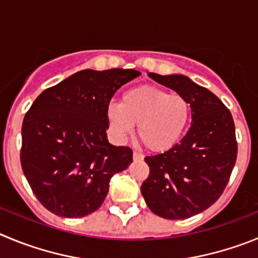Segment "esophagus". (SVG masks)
Returning a JSON list of instances; mask_svg holds the SVG:
<instances>
[{
    "label": "esophagus",
    "instance_id": "1",
    "mask_svg": "<svg viewBox=\"0 0 258 258\" xmlns=\"http://www.w3.org/2000/svg\"><path fill=\"white\" fill-rule=\"evenodd\" d=\"M132 157H134L135 161H143L144 159V155L139 152H134V155H132Z\"/></svg>",
    "mask_w": 258,
    "mask_h": 258
}]
</instances>
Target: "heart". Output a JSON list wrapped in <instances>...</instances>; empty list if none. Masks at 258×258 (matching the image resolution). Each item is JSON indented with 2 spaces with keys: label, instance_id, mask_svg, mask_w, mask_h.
Returning a JSON list of instances; mask_svg holds the SVG:
<instances>
[{
  "label": "heart",
  "instance_id": "b5f03b06",
  "mask_svg": "<svg viewBox=\"0 0 258 258\" xmlns=\"http://www.w3.org/2000/svg\"><path fill=\"white\" fill-rule=\"evenodd\" d=\"M109 126L123 140L138 123V136L153 152H164L181 139L190 119V105L178 94L154 86H138L122 95L120 103L106 108Z\"/></svg>",
  "mask_w": 258,
  "mask_h": 258
}]
</instances>
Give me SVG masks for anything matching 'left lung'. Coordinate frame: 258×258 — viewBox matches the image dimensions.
Masks as SVG:
<instances>
[{
    "label": "left lung",
    "mask_w": 258,
    "mask_h": 258,
    "mask_svg": "<svg viewBox=\"0 0 258 258\" xmlns=\"http://www.w3.org/2000/svg\"><path fill=\"white\" fill-rule=\"evenodd\" d=\"M148 76L186 99L191 124L171 149L145 157L150 175L141 194L155 215L189 219L211 207L230 178L238 153L233 117L219 97L186 76Z\"/></svg>",
    "instance_id": "obj_1"
}]
</instances>
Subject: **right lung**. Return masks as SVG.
<instances>
[{"mask_svg": "<svg viewBox=\"0 0 258 258\" xmlns=\"http://www.w3.org/2000/svg\"><path fill=\"white\" fill-rule=\"evenodd\" d=\"M113 68L72 74L37 97L22 126L23 172L50 212L78 219L95 212L132 150L109 143L106 108L120 86L140 76Z\"/></svg>", "mask_w": 258, "mask_h": 258, "instance_id": "1", "label": "right lung"}]
</instances>
